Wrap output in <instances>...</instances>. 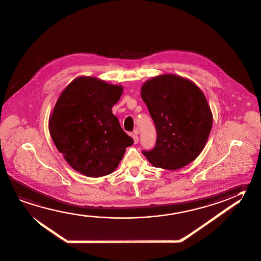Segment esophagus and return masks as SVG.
Returning a JSON list of instances; mask_svg holds the SVG:
<instances>
[{
  "mask_svg": "<svg viewBox=\"0 0 261 261\" xmlns=\"http://www.w3.org/2000/svg\"><path fill=\"white\" fill-rule=\"evenodd\" d=\"M138 133H139V132H138V129H135V130H134V133H133V141H134V143H135V144H137L138 142H139V137H138Z\"/></svg>",
  "mask_w": 261,
  "mask_h": 261,
  "instance_id": "34e87169",
  "label": "esophagus"
}]
</instances>
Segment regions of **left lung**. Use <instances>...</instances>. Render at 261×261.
<instances>
[{
  "label": "left lung",
  "instance_id": "obj_1",
  "mask_svg": "<svg viewBox=\"0 0 261 261\" xmlns=\"http://www.w3.org/2000/svg\"><path fill=\"white\" fill-rule=\"evenodd\" d=\"M142 98L154 122V148L142 154L154 167L177 170L190 164L206 143L212 112L203 93L189 80L162 75L148 80Z\"/></svg>",
  "mask_w": 261,
  "mask_h": 261
}]
</instances>
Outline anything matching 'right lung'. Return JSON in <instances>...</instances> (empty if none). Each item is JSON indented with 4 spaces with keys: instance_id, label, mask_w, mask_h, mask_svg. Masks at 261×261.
Listing matches in <instances>:
<instances>
[{
    "instance_id": "right-lung-1",
    "label": "right lung",
    "mask_w": 261,
    "mask_h": 261,
    "mask_svg": "<svg viewBox=\"0 0 261 261\" xmlns=\"http://www.w3.org/2000/svg\"><path fill=\"white\" fill-rule=\"evenodd\" d=\"M121 93L120 86L81 76L57 101L49 119L50 135L71 167L84 175L110 174L134 142L111 110Z\"/></svg>"
}]
</instances>
